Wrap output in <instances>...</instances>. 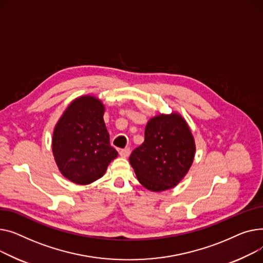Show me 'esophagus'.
Here are the masks:
<instances>
[{"label":"esophagus","mask_w":263,"mask_h":263,"mask_svg":"<svg viewBox=\"0 0 263 263\" xmlns=\"http://www.w3.org/2000/svg\"><path fill=\"white\" fill-rule=\"evenodd\" d=\"M119 154H120V156H121V157H123V158H126V157H128V156H129L130 149H129V147H125V148L121 149Z\"/></svg>","instance_id":"34e87169"}]
</instances>
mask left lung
<instances>
[{"instance_id":"8db88e82","label":"left lung","mask_w":263,"mask_h":263,"mask_svg":"<svg viewBox=\"0 0 263 263\" xmlns=\"http://www.w3.org/2000/svg\"><path fill=\"white\" fill-rule=\"evenodd\" d=\"M195 155L191 129L178 112L158 115L145 126L144 142L135 148L129 162L142 186L153 192L170 190L190 170Z\"/></svg>"}]
</instances>
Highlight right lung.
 <instances>
[{
    "label": "right lung",
    "instance_id": "obj_1",
    "mask_svg": "<svg viewBox=\"0 0 263 263\" xmlns=\"http://www.w3.org/2000/svg\"><path fill=\"white\" fill-rule=\"evenodd\" d=\"M102 101L87 95L72 101L56 123L52 138L54 159L60 173L74 183L98 180L118 157L110 145Z\"/></svg>",
    "mask_w": 263,
    "mask_h": 263
}]
</instances>
